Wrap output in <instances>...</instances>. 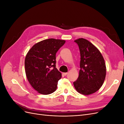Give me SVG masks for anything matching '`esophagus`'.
Returning <instances> with one entry per match:
<instances>
[{"label":"esophagus","instance_id":"1","mask_svg":"<svg viewBox=\"0 0 124 124\" xmlns=\"http://www.w3.org/2000/svg\"><path fill=\"white\" fill-rule=\"evenodd\" d=\"M67 72H63L62 73V75L64 76H66V75H67Z\"/></svg>","mask_w":124,"mask_h":124}]
</instances>
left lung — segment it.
I'll use <instances>...</instances> for the list:
<instances>
[{
	"label": "left lung",
	"mask_w": 124,
	"mask_h": 124,
	"mask_svg": "<svg viewBox=\"0 0 124 124\" xmlns=\"http://www.w3.org/2000/svg\"><path fill=\"white\" fill-rule=\"evenodd\" d=\"M78 45L80 56L79 76L74 85L78 92L89 95L102 86L106 75V67L99 50L89 41L79 38L74 41Z\"/></svg>",
	"instance_id": "1"
}]
</instances>
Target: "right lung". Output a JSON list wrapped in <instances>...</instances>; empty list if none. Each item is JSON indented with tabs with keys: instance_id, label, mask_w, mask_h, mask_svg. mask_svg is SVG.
<instances>
[{
	"instance_id": "obj_1",
	"label": "right lung",
	"mask_w": 124,
	"mask_h": 124,
	"mask_svg": "<svg viewBox=\"0 0 124 124\" xmlns=\"http://www.w3.org/2000/svg\"><path fill=\"white\" fill-rule=\"evenodd\" d=\"M65 43L63 40L45 39L34 45L26 55V78L33 88L41 94H50L57 88L62 75L56 67V54Z\"/></svg>"
}]
</instances>
